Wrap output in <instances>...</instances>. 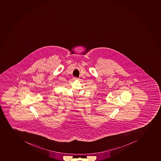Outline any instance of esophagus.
I'll list each match as a JSON object with an SVG mask.
<instances>
[{
	"mask_svg": "<svg viewBox=\"0 0 161 161\" xmlns=\"http://www.w3.org/2000/svg\"><path fill=\"white\" fill-rule=\"evenodd\" d=\"M73 79L74 80H79L78 78H77V77H74Z\"/></svg>",
	"mask_w": 161,
	"mask_h": 161,
	"instance_id": "34e87169",
	"label": "esophagus"
}]
</instances>
